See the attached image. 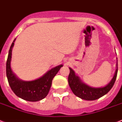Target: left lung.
Returning a JSON list of instances; mask_svg holds the SVG:
<instances>
[{
    "label": "left lung",
    "instance_id": "left-lung-1",
    "mask_svg": "<svg viewBox=\"0 0 122 122\" xmlns=\"http://www.w3.org/2000/svg\"><path fill=\"white\" fill-rule=\"evenodd\" d=\"M70 69V73L68 75V81L69 86L73 93L76 96L81 99L85 100H95L105 95L111 90L116 80L118 72V64H117V69L109 83L106 86L100 88L91 87L83 83L80 78L75 75V72L71 68Z\"/></svg>",
    "mask_w": 122,
    "mask_h": 122
}]
</instances>
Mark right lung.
I'll return each mask as SVG.
<instances>
[{"instance_id": "right-lung-1", "label": "right lung", "mask_w": 122, "mask_h": 122, "mask_svg": "<svg viewBox=\"0 0 122 122\" xmlns=\"http://www.w3.org/2000/svg\"><path fill=\"white\" fill-rule=\"evenodd\" d=\"M15 39L9 49L6 63V74L9 85L14 93L20 98L29 102H37L44 98L49 93L52 81L63 65L52 68L41 78L32 81H23L16 77L10 67L12 49Z\"/></svg>"}]
</instances>
